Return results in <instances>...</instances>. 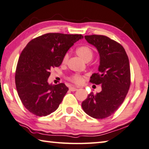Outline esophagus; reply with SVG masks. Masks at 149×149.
<instances>
[{
  "label": "esophagus",
  "instance_id": "1",
  "mask_svg": "<svg viewBox=\"0 0 149 149\" xmlns=\"http://www.w3.org/2000/svg\"><path fill=\"white\" fill-rule=\"evenodd\" d=\"M69 89H70V91H76L77 90V88L74 87V86H70Z\"/></svg>",
  "mask_w": 149,
  "mask_h": 149
}]
</instances>
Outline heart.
Masks as SVG:
<instances>
[{
    "label": "heart",
    "mask_w": 149,
    "mask_h": 149,
    "mask_svg": "<svg viewBox=\"0 0 149 149\" xmlns=\"http://www.w3.org/2000/svg\"><path fill=\"white\" fill-rule=\"evenodd\" d=\"M76 52L78 55H79L81 58L84 60L85 62L91 61L93 58L94 53L93 50L91 49L90 47H87V46H81L79 47L76 50ZM68 59V54H66L65 56L63 57V63L67 62ZM68 80L70 82H73V83L77 84H81L83 83L84 79L83 77L81 76L79 74H74L72 76H70L68 78Z\"/></svg>",
    "instance_id": "heart-1"
}]
</instances>
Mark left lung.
Listing matches in <instances>:
<instances>
[{
	"mask_svg": "<svg viewBox=\"0 0 149 149\" xmlns=\"http://www.w3.org/2000/svg\"><path fill=\"white\" fill-rule=\"evenodd\" d=\"M97 48L100 56L98 72L90 82L101 84V92L91 93L82 102V108L91 117L102 119L113 114L124 101L130 85L129 61L122 45L103 35L84 36Z\"/></svg>",
	"mask_w": 149,
	"mask_h": 149,
	"instance_id": "1",
	"label": "left lung"
}]
</instances>
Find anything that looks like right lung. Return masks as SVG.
<instances>
[{
	"mask_svg": "<svg viewBox=\"0 0 149 149\" xmlns=\"http://www.w3.org/2000/svg\"><path fill=\"white\" fill-rule=\"evenodd\" d=\"M81 35L47 33L27 44L19 56L15 84L22 103L36 116L49 115L58 109L68 91L64 83L49 84L52 68L61 65L68 50Z\"/></svg>",
	"mask_w": 149,
	"mask_h": 149,
	"instance_id": "right-lung-1",
	"label": "right lung"
}]
</instances>
